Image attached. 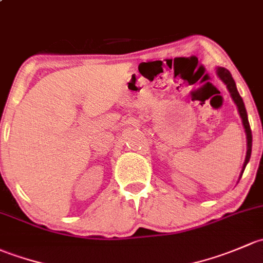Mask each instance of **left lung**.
Listing matches in <instances>:
<instances>
[{
  "instance_id": "obj_1",
  "label": "left lung",
  "mask_w": 263,
  "mask_h": 263,
  "mask_svg": "<svg viewBox=\"0 0 263 263\" xmlns=\"http://www.w3.org/2000/svg\"><path fill=\"white\" fill-rule=\"evenodd\" d=\"M218 76L220 77V80L223 81L224 83L227 85V88H228L229 92H231V96L233 99V101L235 102L238 107V111H239L240 118H242L243 121V126L246 129V134H247V156H246V161L245 164H243V170L242 173H240V177H242L243 171H245L246 166H247L248 161L251 158V152H252V132H251V126L250 123H248V118H247V111H246V107H245V102H243L242 97H240L239 92H238L237 87H235V82L233 80L231 72L226 68H218Z\"/></svg>"
}]
</instances>
